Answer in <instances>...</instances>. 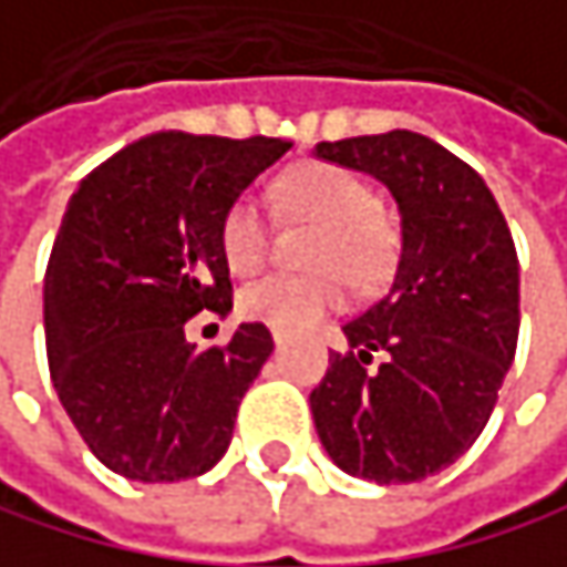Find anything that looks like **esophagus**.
Returning <instances> with one entry per match:
<instances>
[{
	"label": "esophagus",
	"mask_w": 567,
	"mask_h": 567,
	"mask_svg": "<svg viewBox=\"0 0 567 567\" xmlns=\"http://www.w3.org/2000/svg\"><path fill=\"white\" fill-rule=\"evenodd\" d=\"M268 329H271V342H275V346H286L289 336H292L289 329H281V326H268Z\"/></svg>",
	"instance_id": "obj_1"
}]
</instances>
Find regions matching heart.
I'll return each mask as SVG.
<instances>
[{
  "instance_id": "1",
  "label": "heart",
  "mask_w": 567,
  "mask_h": 567,
  "mask_svg": "<svg viewBox=\"0 0 567 567\" xmlns=\"http://www.w3.org/2000/svg\"><path fill=\"white\" fill-rule=\"evenodd\" d=\"M275 202L286 215L322 225L309 251V261L319 268L309 275H268L251 281L235 299L241 319L302 329L346 306V278L339 267L355 281H375L389 271L395 231L375 212V192L355 172L329 162L296 165L278 175ZM218 248L235 275H255L265 265L268 221L258 198L238 195L225 205Z\"/></svg>"
}]
</instances>
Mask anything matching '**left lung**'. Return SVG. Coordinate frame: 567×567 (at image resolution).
<instances>
[{"instance_id": "obj_1", "label": "left lung", "mask_w": 567, "mask_h": 567, "mask_svg": "<svg viewBox=\"0 0 567 567\" xmlns=\"http://www.w3.org/2000/svg\"><path fill=\"white\" fill-rule=\"evenodd\" d=\"M312 155L382 182L402 218L389 296L346 322L349 352L309 395L319 442L355 478L422 482L472 449L515 359L512 231L485 178L429 135L392 128Z\"/></svg>"}]
</instances>
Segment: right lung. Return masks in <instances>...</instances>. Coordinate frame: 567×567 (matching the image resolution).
I'll use <instances>...</instances> for the list:
<instances>
[{
	"label": "right lung",
	"instance_id": "right-lung-1",
	"mask_svg": "<svg viewBox=\"0 0 567 567\" xmlns=\"http://www.w3.org/2000/svg\"><path fill=\"white\" fill-rule=\"evenodd\" d=\"M281 138L155 132L72 192L45 268V352L55 395L89 452L132 482L205 475L271 355L261 322L195 349L185 322L231 312L218 221Z\"/></svg>",
	"mask_w": 567,
	"mask_h": 567
}]
</instances>
